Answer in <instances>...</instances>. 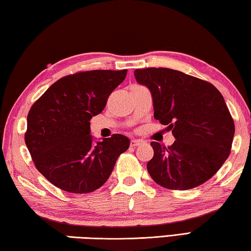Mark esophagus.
<instances>
[{"label":"esophagus","mask_w":251,"mask_h":251,"mask_svg":"<svg viewBox=\"0 0 251 251\" xmlns=\"http://www.w3.org/2000/svg\"><path fill=\"white\" fill-rule=\"evenodd\" d=\"M144 143H146V141H143V140H140V139L131 140V147H139Z\"/></svg>","instance_id":"obj_1"}]
</instances>
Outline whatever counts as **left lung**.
I'll return each mask as SVG.
<instances>
[{
  "label": "left lung",
  "mask_w": 251,
  "mask_h": 251,
  "mask_svg": "<svg viewBox=\"0 0 251 251\" xmlns=\"http://www.w3.org/2000/svg\"><path fill=\"white\" fill-rule=\"evenodd\" d=\"M150 90L154 118L172 130L175 141L154 150L147 168L153 181L170 190H190L213 176L229 156L234 120L212 83L170 68L135 69Z\"/></svg>",
  "instance_id": "1"
}]
</instances>
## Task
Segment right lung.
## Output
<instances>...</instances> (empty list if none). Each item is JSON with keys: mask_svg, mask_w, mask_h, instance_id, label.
Returning <instances> with one entry per match:
<instances>
[{"mask_svg": "<svg viewBox=\"0 0 251 251\" xmlns=\"http://www.w3.org/2000/svg\"><path fill=\"white\" fill-rule=\"evenodd\" d=\"M126 76V69L69 75L52 83L30 108L26 147L36 169L60 190L96 191L129 149L130 140L122 134L95 142L89 122Z\"/></svg>", "mask_w": 251, "mask_h": 251, "instance_id": "add662e5", "label": "right lung"}]
</instances>
